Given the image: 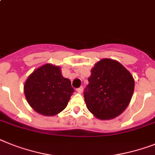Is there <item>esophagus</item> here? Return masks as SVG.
<instances>
[{
	"instance_id": "obj_1",
	"label": "esophagus",
	"mask_w": 155,
	"mask_h": 155,
	"mask_svg": "<svg viewBox=\"0 0 155 155\" xmlns=\"http://www.w3.org/2000/svg\"><path fill=\"white\" fill-rule=\"evenodd\" d=\"M83 87H79V88H77V89H76V91L78 92V93H82V92H83Z\"/></svg>"
}]
</instances>
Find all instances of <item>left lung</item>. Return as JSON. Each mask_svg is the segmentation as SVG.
I'll return each mask as SVG.
<instances>
[{
    "label": "left lung",
    "mask_w": 155,
    "mask_h": 155,
    "mask_svg": "<svg viewBox=\"0 0 155 155\" xmlns=\"http://www.w3.org/2000/svg\"><path fill=\"white\" fill-rule=\"evenodd\" d=\"M84 89L87 107L98 119L109 120L122 114L128 106L135 87L133 77L119 62L102 59L91 69Z\"/></svg>",
    "instance_id": "8db88e82"
}]
</instances>
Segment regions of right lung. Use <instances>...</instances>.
Wrapping results in <instances>:
<instances>
[{"label": "right lung", "instance_id": "add662e5", "mask_svg": "<svg viewBox=\"0 0 155 155\" xmlns=\"http://www.w3.org/2000/svg\"><path fill=\"white\" fill-rule=\"evenodd\" d=\"M74 91L71 81L62 76L61 68L50 64L34 71L24 84L27 102L44 116H54L64 110Z\"/></svg>", "mask_w": 155, "mask_h": 155}]
</instances>
